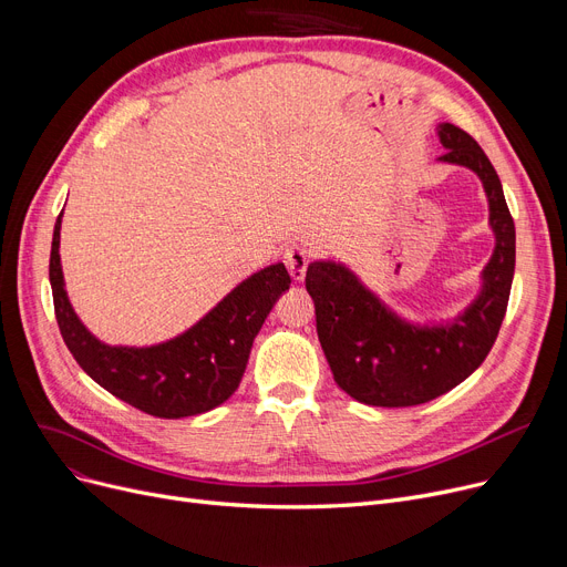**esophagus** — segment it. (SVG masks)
Instances as JSON below:
<instances>
[{
	"label": "esophagus",
	"instance_id": "1",
	"mask_svg": "<svg viewBox=\"0 0 567 567\" xmlns=\"http://www.w3.org/2000/svg\"><path fill=\"white\" fill-rule=\"evenodd\" d=\"M285 264H287V271H289L291 280L301 282L306 278V268L310 264V248H306V246H291V248H287Z\"/></svg>",
	"mask_w": 567,
	"mask_h": 567
}]
</instances>
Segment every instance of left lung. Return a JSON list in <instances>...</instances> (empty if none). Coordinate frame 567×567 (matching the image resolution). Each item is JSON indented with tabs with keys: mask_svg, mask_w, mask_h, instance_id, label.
<instances>
[{
	"mask_svg": "<svg viewBox=\"0 0 567 567\" xmlns=\"http://www.w3.org/2000/svg\"><path fill=\"white\" fill-rule=\"evenodd\" d=\"M445 154L481 178L494 250L481 289L457 315L411 319L385 303L351 266L310 261L306 287L315 301L317 336L340 389L370 406H415L453 391L483 365L508 308L515 276V223L489 158L468 133L436 126Z\"/></svg>",
	"mask_w": 567,
	"mask_h": 567,
	"instance_id": "obj_1",
	"label": "left lung"
}]
</instances>
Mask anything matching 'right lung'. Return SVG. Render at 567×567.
Here are the masks:
<instances>
[{
    "mask_svg": "<svg viewBox=\"0 0 567 567\" xmlns=\"http://www.w3.org/2000/svg\"><path fill=\"white\" fill-rule=\"evenodd\" d=\"M62 216L64 212L52 231L50 287L59 331L78 365L114 398L158 419H186L227 402L241 383L264 319L291 285L285 264L248 276L169 340L144 347L107 344L71 306L59 255Z\"/></svg>",
    "mask_w": 567,
    "mask_h": 567,
    "instance_id": "add662e5",
    "label": "right lung"
}]
</instances>
